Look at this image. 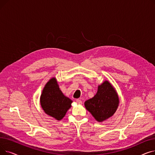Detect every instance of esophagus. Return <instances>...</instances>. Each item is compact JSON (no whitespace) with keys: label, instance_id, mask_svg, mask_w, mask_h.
<instances>
[{"label":"esophagus","instance_id":"esophagus-1","mask_svg":"<svg viewBox=\"0 0 155 155\" xmlns=\"http://www.w3.org/2000/svg\"><path fill=\"white\" fill-rule=\"evenodd\" d=\"M76 102H77L78 104H82V101H81L80 99H78L76 100Z\"/></svg>","mask_w":155,"mask_h":155}]
</instances>
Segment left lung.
<instances>
[{"label":"left lung","instance_id":"obj_1","mask_svg":"<svg viewBox=\"0 0 155 155\" xmlns=\"http://www.w3.org/2000/svg\"><path fill=\"white\" fill-rule=\"evenodd\" d=\"M119 99L115 88L107 80L99 85L97 94L85 102V107L98 122H103L114 115Z\"/></svg>","mask_w":155,"mask_h":155}]
</instances>
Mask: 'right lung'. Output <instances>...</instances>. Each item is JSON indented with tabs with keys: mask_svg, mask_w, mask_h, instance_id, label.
<instances>
[{
	"mask_svg": "<svg viewBox=\"0 0 155 155\" xmlns=\"http://www.w3.org/2000/svg\"><path fill=\"white\" fill-rule=\"evenodd\" d=\"M72 101L64 95L55 78L45 85L40 97V104L46 114L60 120L71 107Z\"/></svg>",
	"mask_w": 155,
	"mask_h": 155,
	"instance_id": "obj_1",
	"label": "right lung"
}]
</instances>
